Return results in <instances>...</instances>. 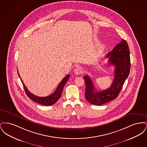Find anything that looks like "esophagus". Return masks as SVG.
Segmentation results:
<instances>
[{
  "mask_svg": "<svg viewBox=\"0 0 147 147\" xmlns=\"http://www.w3.org/2000/svg\"><path fill=\"white\" fill-rule=\"evenodd\" d=\"M74 72L76 75H79L83 73V69H82V67H77L75 68V69L74 70Z\"/></svg>",
  "mask_w": 147,
  "mask_h": 147,
  "instance_id": "34e87169",
  "label": "esophagus"
}]
</instances>
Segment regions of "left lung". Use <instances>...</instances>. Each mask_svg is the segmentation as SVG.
I'll return each mask as SVG.
<instances>
[{
  "instance_id": "1",
  "label": "left lung",
  "mask_w": 147,
  "mask_h": 147,
  "mask_svg": "<svg viewBox=\"0 0 147 147\" xmlns=\"http://www.w3.org/2000/svg\"><path fill=\"white\" fill-rule=\"evenodd\" d=\"M105 57L109 58V63L115 67L114 79L110 88L102 91H96L91 78L87 75L83 77L86 87L85 97L93 105H102L117 98L129 74V50L128 43L124 39Z\"/></svg>"
}]
</instances>
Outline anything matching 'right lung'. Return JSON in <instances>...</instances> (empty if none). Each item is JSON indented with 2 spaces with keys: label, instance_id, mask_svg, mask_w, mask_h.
I'll list each match as a JSON object with an SVG mask.
<instances>
[{
  "label": "right lung",
  "instance_id": "right-lung-1",
  "mask_svg": "<svg viewBox=\"0 0 147 147\" xmlns=\"http://www.w3.org/2000/svg\"><path fill=\"white\" fill-rule=\"evenodd\" d=\"M18 75L20 77V79H21V82L23 84L25 91L26 92V94H27L28 96L30 98V99L32 100L33 101H34L35 102L41 104V105H45V106H49V105H52L55 104L56 102L59 99V98H61V95H62V92L63 91V88L64 85L66 83V82H67V80H68V79L69 78L70 75L68 74L65 77H64L63 79L62 80V81L61 82V83L58 85V87L57 88L55 91L51 95H50L49 96H46V97H39V96H37L35 95L32 94V93H31L30 91H28V89L26 88V87L25 86V84L23 83L21 78L19 76V72L18 71Z\"/></svg>",
  "mask_w": 147,
  "mask_h": 147
}]
</instances>
